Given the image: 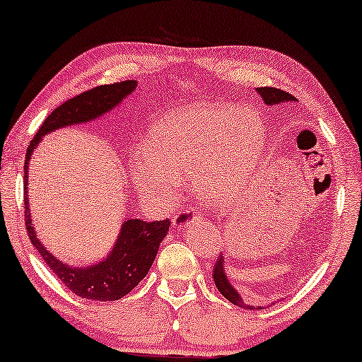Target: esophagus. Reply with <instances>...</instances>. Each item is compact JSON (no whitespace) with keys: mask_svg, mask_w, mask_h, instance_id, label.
<instances>
[{"mask_svg":"<svg viewBox=\"0 0 362 362\" xmlns=\"http://www.w3.org/2000/svg\"><path fill=\"white\" fill-rule=\"evenodd\" d=\"M197 217L199 216H197L196 212H192V209H181L177 211L175 219H173V226L177 227V229H182V227L191 224V222L197 221Z\"/></svg>","mask_w":362,"mask_h":362,"instance_id":"34e87169","label":"esophagus"}]
</instances>
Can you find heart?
Returning <instances> with one entry per match:
<instances>
[{"label": "heart", "mask_w": 362, "mask_h": 362, "mask_svg": "<svg viewBox=\"0 0 362 362\" xmlns=\"http://www.w3.org/2000/svg\"><path fill=\"white\" fill-rule=\"evenodd\" d=\"M264 146V122L255 110L199 103L151 127L146 153L132 161L130 176L141 196L170 201L194 175L202 199L222 204L245 186Z\"/></svg>", "instance_id": "obj_1"}]
</instances>
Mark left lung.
Masks as SVG:
<instances>
[{"label":"left lung","mask_w":362,"mask_h":362,"mask_svg":"<svg viewBox=\"0 0 362 362\" xmlns=\"http://www.w3.org/2000/svg\"><path fill=\"white\" fill-rule=\"evenodd\" d=\"M257 93L262 97V100H264L267 105H276V103H285V102H295L296 98L291 95L288 92H284L280 90V88H275V87H260L257 88ZM226 260L222 254L219 255V259L216 260V265L214 269H212V276H214V284L217 286V290L221 291L222 296L227 298L230 301V303H234L237 306H242V308L245 310H264L262 306H252V305H247L244 300H242V296L239 291H237L232 284L227 279L226 275Z\"/></svg>","instance_id":"obj_1"}]
</instances>
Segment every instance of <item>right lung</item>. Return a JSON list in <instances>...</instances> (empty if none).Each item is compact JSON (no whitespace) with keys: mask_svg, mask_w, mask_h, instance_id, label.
<instances>
[{"mask_svg":"<svg viewBox=\"0 0 362 362\" xmlns=\"http://www.w3.org/2000/svg\"><path fill=\"white\" fill-rule=\"evenodd\" d=\"M136 81H123L110 86H98L90 90L78 93L77 97L64 102L56 110L49 113L41 128L29 143L24 163V216H26V230L31 244L36 247L39 255L46 262L57 279L69 290L81 298L95 301H115L130 293L140 281L145 279L148 270L156 259L161 240L170 230V221L145 222L141 219H125L115 245L108 255L95 265L72 267L62 264L56 255H52L37 239L31 222L28 201V170L33 151L41 143L42 136L57 128L78 125L92 122L105 115L115 108L123 98L135 90Z\"/></svg>","mask_w":362,"mask_h":362,"instance_id":"1","label":"right lung"}]
</instances>
